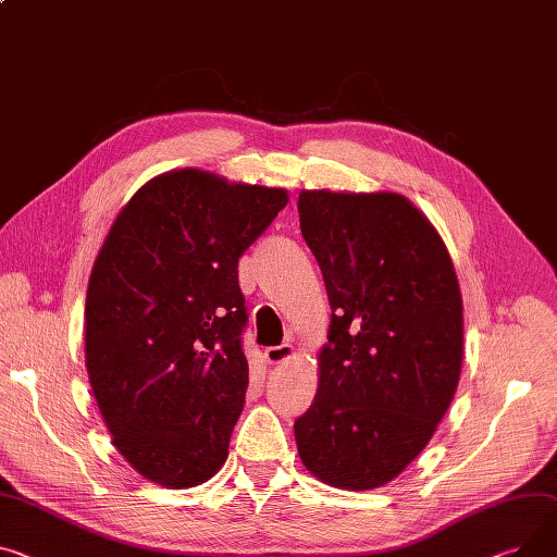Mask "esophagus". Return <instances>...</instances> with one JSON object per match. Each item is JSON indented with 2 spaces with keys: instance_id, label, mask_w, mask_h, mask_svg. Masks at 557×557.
I'll list each match as a JSON object with an SVG mask.
<instances>
[{
  "instance_id": "1",
  "label": "esophagus",
  "mask_w": 557,
  "mask_h": 557,
  "mask_svg": "<svg viewBox=\"0 0 557 557\" xmlns=\"http://www.w3.org/2000/svg\"><path fill=\"white\" fill-rule=\"evenodd\" d=\"M293 354H295L293 343H284V345H275V347H267V349H264V358H267L269 362H284V360H288Z\"/></svg>"
}]
</instances>
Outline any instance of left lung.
<instances>
[{
    "mask_svg": "<svg viewBox=\"0 0 557 557\" xmlns=\"http://www.w3.org/2000/svg\"><path fill=\"white\" fill-rule=\"evenodd\" d=\"M298 212L331 324L295 443L324 484L381 488L421 455L455 398L459 280L441 235L403 195L302 190Z\"/></svg>",
    "mask_w": 557,
    "mask_h": 557,
    "instance_id": "left-lung-1",
    "label": "left lung"
}]
</instances>
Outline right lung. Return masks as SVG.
<instances>
[{
    "label": "right lung",
    "instance_id": "right-lung-1",
    "mask_svg": "<svg viewBox=\"0 0 557 557\" xmlns=\"http://www.w3.org/2000/svg\"><path fill=\"white\" fill-rule=\"evenodd\" d=\"M288 203L185 168L147 181L96 257L85 364L111 443L145 479L195 488L228 459L248 360L237 264Z\"/></svg>",
    "mask_w": 557,
    "mask_h": 557
}]
</instances>
